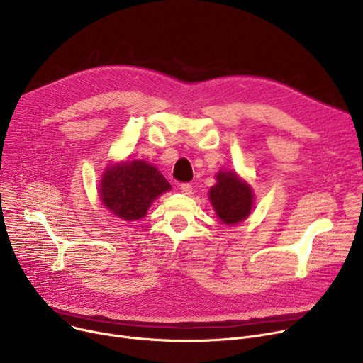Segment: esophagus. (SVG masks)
Segmentation results:
<instances>
[{
  "mask_svg": "<svg viewBox=\"0 0 363 363\" xmlns=\"http://www.w3.org/2000/svg\"><path fill=\"white\" fill-rule=\"evenodd\" d=\"M179 188H181L182 194H185V195L192 194V185H191V184H186V182H185V184H181Z\"/></svg>",
  "mask_w": 363,
  "mask_h": 363,
  "instance_id": "obj_1",
  "label": "esophagus"
}]
</instances>
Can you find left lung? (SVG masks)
Segmentation results:
<instances>
[{
    "mask_svg": "<svg viewBox=\"0 0 363 363\" xmlns=\"http://www.w3.org/2000/svg\"><path fill=\"white\" fill-rule=\"evenodd\" d=\"M210 199L224 224H237L245 220L251 211L252 192L233 172H220L217 184L210 191Z\"/></svg>",
    "mask_w": 363,
    "mask_h": 363,
    "instance_id": "8db88e82",
    "label": "left lung"
}]
</instances>
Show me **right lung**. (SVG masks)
Wrapping results in <instances>:
<instances>
[{"label":"right lung","mask_w":363,"mask_h":363,"mask_svg":"<svg viewBox=\"0 0 363 363\" xmlns=\"http://www.w3.org/2000/svg\"><path fill=\"white\" fill-rule=\"evenodd\" d=\"M169 189V182L157 168L143 161H132L105 172L100 195L115 216L133 221L143 218L152 201Z\"/></svg>","instance_id":"add662e5"}]
</instances>
